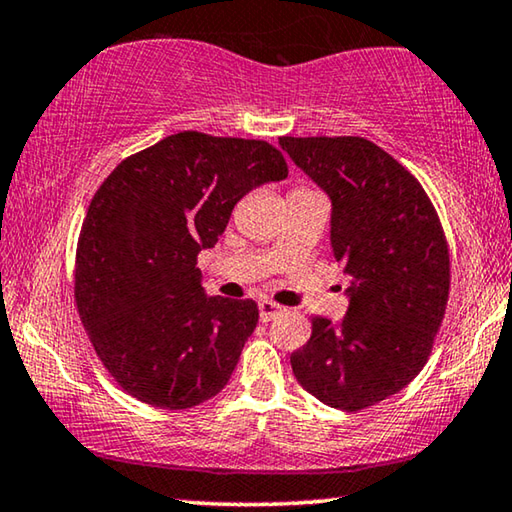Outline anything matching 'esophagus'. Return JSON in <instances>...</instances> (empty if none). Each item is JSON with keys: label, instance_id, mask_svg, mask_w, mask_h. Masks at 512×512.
I'll list each match as a JSON object with an SVG mask.
<instances>
[{"label": "esophagus", "instance_id": "esophagus-1", "mask_svg": "<svg viewBox=\"0 0 512 512\" xmlns=\"http://www.w3.org/2000/svg\"><path fill=\"white\" fill-rule=\"evenodd\" d=\"M282 310L285 308L273 301H259V319H262V322H273Z\"/></svg>", "mask_w": 512, "mask_h": 512}]
</instances>
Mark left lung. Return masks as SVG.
<instances>
[{
	"mask_svg": "<svg viewBox=\"0 0 512 512\" xmlns=\"http://www.w3.org/2000/svg\"><path fill=\"white\" fill-rule=\"evenodd\" d=\"M331 197V246L349 276L340 322L312 317L294 352L299 384L335 409L391 398L423 370L444 322L451 255L437 209L418 179L365 137H280Z\"/></svg>",
	"mask_w": 512,
	"mask_h": 512,
	"instance_id": "left-lung-1",
	"label": "left lung"
}]
</instances>
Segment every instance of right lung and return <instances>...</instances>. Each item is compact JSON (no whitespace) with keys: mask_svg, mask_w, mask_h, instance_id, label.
Wrapping results in <instances>:
<instances>
[{"mask_svg":"<svg viewBox=\"0 0 512 512\" xmlns=\"http://www.w3.org/2000/svg\"><path fill=\"white\" fill-rule=\"evenodd\" d=\"M287 177L264 140L183 131L114 167L91 197L73 296L110 377L144 404L190 409L223 391L255 331L253 299L207 296L197 255L234 204Z\"/></svg>","mask_w":512,"mask_h":512,"instance_id":"obj_1","label":"right lung"}]
</instances>
